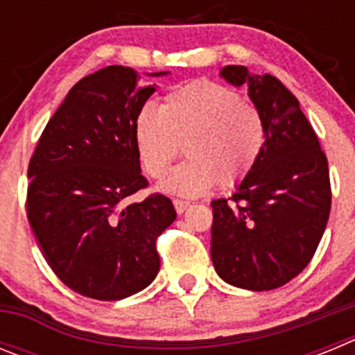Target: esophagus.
I'll return each instance as SVG.
<instances>
[{"instance_id": "1", "label": "esophagus", "mask_w": 355, "mask_h": 355, "mask_svg": "<svg viewBox=\"0 0 355 355\" xmlns=\"http://www.w3.org/2000/svg\"><path fill=\"white\" fill-rule=\"evenodd\" d=\"M172 202H174V208H175V211H178V213H183L184 209L188 208V202H187V200H183V199H174Z\"/></svg>"}]
</instances>
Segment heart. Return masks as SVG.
Returning <instances> with one entry per match:
<instances>
[{"mask_svg": "<svg viewBox=\"0 0 355 355\" xmlns=\"http://www.w3.org/2000/svg\"><path fill=\"white\" fill-rule=\"evenodd\" d=\"M266 140L263 115L234 89L196 80L172 90L162 106L146 105L135 121L142 167L162 178L181 153L188 158L163 180L165 192L197 197L240 183L258 163Z\"/></svg>", "mask_w": 355, "mask_h": 355, "instance_id": "heart-1", "label": "heart"}]
</instances>
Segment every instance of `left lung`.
Here are the masks:
<instances>
[{
  "instance_id": "1",
  "label": "left lung",
  "mask_w": 355,
  "mask_h": 355,
  "mask_svg": "<svg viewBox=\"0 0 355 355\" xmlns=\"http://www.w3.org/2000/svg\"><path fill=\"white\" fill-rule=\"evenodd\" d=\"M266 128L263 153L231 199L211 202V259L225 283L252 291L290 283L315 256L331 213L327 156L297 97L275 76L225 65Z\"/></svg>"
}]
</instances>
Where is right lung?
Wrapping results in <instances>:
<instances>
[{
	"mask_svg": "<svg viewBox=\"0 0 355 355\" xmlns=\"http://www.w3.org/2000/svg\"><path fill=\"white\" fill-rule=\"evenodd\" d=\"M137 78L133 69L108 65L78 81L28 165L26 216L42 256L65 286L96 300L149 286L159 270L156 238L175 220L163 193L126 202L149 184L135 121L156 89H137Z\"/></svg>",
	"mask_w": 355,
	"mask_h": 355,
	"instance_id": "1",
	"label": "right lung"
}]
</instances>
